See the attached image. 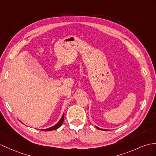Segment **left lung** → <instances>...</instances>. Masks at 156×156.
Here are the masks:
<instances>
[{
	"mask_svg": "<svg viewBox=\"0 0 156 156\" xmlns=\"http://www.w3.org/2000/svg\"><path fill=\"white\" fill-rule=\"evenodd\" d=\"M96 128L98 129V130H105V129H102V128H98V127H97V126H96Z\"/></svg>",
	"mask_w": 156,
	"mask_h": 156,
	"instance_id": "left-lung-1",
	"label": "left lung"
}]
</instances>
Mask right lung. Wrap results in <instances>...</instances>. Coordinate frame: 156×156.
Listing matches in <instances>:
<instances>
[{"label":"right lung","mask_w":156,"mask_h":156,"mask_svg":"<svg viewBox=\"0 0 156 156\" xmlns=\"http://www.w3.org/2000/svg\"><path fill=\"white\" fill-rule=\"evenodd\" d=\"M63 120H64V113H63V116L62 117V119H61L59 120V122L57 123L56 124H55L54 126H53L49 128H46V129H40V130H43V131H51V130H56V129L59 128L61 126H62V123L63 122Z\"/></svg>","instance_id":"right-lung-1"}]
</instances>
